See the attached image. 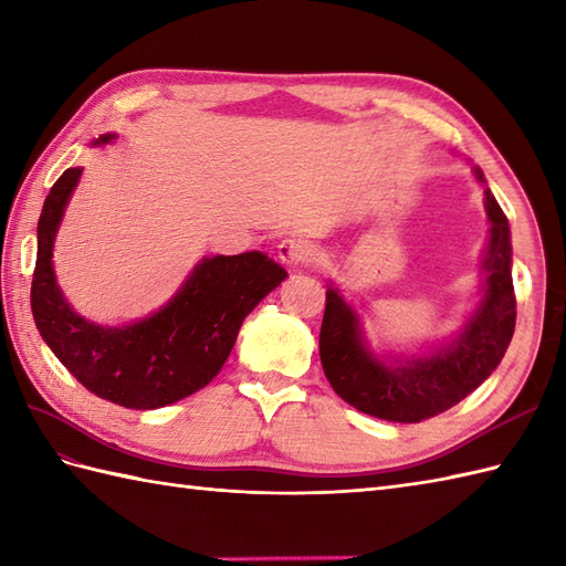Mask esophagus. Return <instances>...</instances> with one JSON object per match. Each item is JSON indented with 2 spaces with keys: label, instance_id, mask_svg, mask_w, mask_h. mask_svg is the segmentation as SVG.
<instances>
[{
  "label": "esophagus",
  "instance_id": "34e87169",
  "mask_svg": "<svg viewBox=\"0 0 566 566\" xmlns=\"http://www.w3.org/2000/svg\"><path fill=\"white\" fill-rule=\"evenodd\" d=\"M279 256L281 261L291 263V266H300V263H307L312 259V251L305 240H297V237H285L279 244Z\"/></svg>",
  "mask_w": 566,
  "mask_h": 566
}]
</instances>
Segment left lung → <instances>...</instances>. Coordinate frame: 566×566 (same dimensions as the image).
Listing matches in <instances>:
<instances>
[{
    "instance_id": "8db88e82",
    "label": "left lung",
    "mask_w": 566,
    "mask_h": 566,
    "mask_svg": "<svg viewBox=\"0 0 566 566\" xmlns=\"http://www.w3.org/2000/svg\"><path fill=\"white\" fill-rule=\"evenodd\" d=\"M476 179L482 171L476 169ZM486 196V212L492 220L484 271V303L476 310L458 342L426 360L389 368L373 358L360 344L358 319L334 287L326 291V307L319 329V358L334 392L363 413L385 421L419 423L431 419L472 389L480 387L504 358L516 329V293L511 279V234L504 210L492 191Z\"/></svg>"
}]
</instances>
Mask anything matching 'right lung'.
I'll return each mask as SVG.
<instances>
[{
    "label": "right lung",
    "mask_w": 566,
    "mask_h": 566,
    "mask_svg": "<svg viewBox=\"0 0 566 566\" xmlns=\"http://www.w3.org/2000/svg\"><path fill=\"white\" fill-rule=\"evenodd\" d=\"M113 135H102L108 143ZM82 169L50 188L38 220L31 310L50 350L90 392L125 409H159L203 389L220 373L244 317L285 279L261 251L212 256L157 315L130 326H98L74 315L55 283L53 240Z\"/></svg>",
    "instance_id": "obj_1"
}]
</instances>
